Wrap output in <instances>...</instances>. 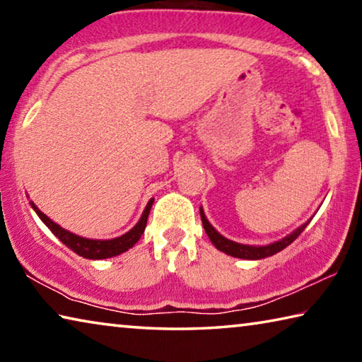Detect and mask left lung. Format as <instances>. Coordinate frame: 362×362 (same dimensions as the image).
<instances>
[{
  "label": "left lung",
  "mask_w": 362,
  "mask_h": 362,
  "mask_svg": "<svg viewBox=\"0 0 362 362\" xmlns=\"http://www.w3.org/2000/svg\"><path fill=\"white\" fill-rule=\"evenodd\" d=\"M199 214H201V220H203L204 230L214 246H216L218 250H222V252H225L226 255L236 257V259H246V260H260V259H265V257H272L274 254L281 252V250L286 249L291 243L296 241L300 233H302L306 228V225L310 223L308 220V222L303 223L302 226H298L297 230H293L291 235H287L286 238H283V240H279L276 243L267 244V246H247V244H240V243L226 240L225 236L220 235V233L209 223V220L206 218L203 207H199Z\"/></svg>",
  "instance_id": "obj_1"
}]
</instances>
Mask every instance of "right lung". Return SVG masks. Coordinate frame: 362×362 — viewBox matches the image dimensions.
Returning a JSON list of instances; mask_svg holds the SVG:
<instances>
[{
    "mask_svg": "<svg viewBox=\"0 0 362 362\" xmlns=\"http://www.w3.org/2000/svg\"><path fill=\"white\" fill-rule=\"evenodd\" d=\"M153 201H155L153 198L148 201L142 217H140V220L134 228H131L119 238H113V240H89V238L78 236L75 233L65 230L56 222H52V220L49 218L45 212H41L38 207L35 206V203H32V201H30V204H32L33 211L38 214V217L42 220V223H45L47 228L65 244L66 247L71 249L73 252H76L78 255L84 257V259L100 260V259H110V257L126 252V250H129L134 244L140 240V236H142L145 231L146 220H148V214L153 206Z\"/></svg>",
    "mask_w": 362,
    "mask_h": 362,
    "instance_id": "add662e5",
    "label": "right lung"
}]
</instances>
